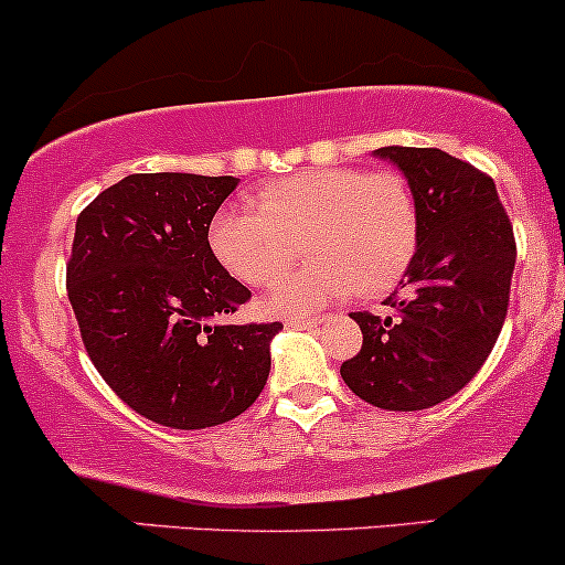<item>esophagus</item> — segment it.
<instances>
[{"instance_id":"34e87169","label":"esophagus","mask_w":565,"mask_h":565,"mask_svg":"<svg viewBox=\"0 0 565 565\" xmlns=\"http://www.w3.org/2000/svg\"><path fill=\"white\" fill-rule=\"evenodd\" d=\"M320 320H307V317H288V328H315Z\"/></svg>"}]
</instances>
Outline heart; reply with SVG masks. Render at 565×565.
<instances>
[{"label":"heart","instance_id":"obj_1","mask_svg":"<svg viewBox=\"0 0 565 565\" xmlns=\"http://www.w3.org/2000/svg\"><path fill=\"white\" fill-rule=\"evenodd\" d=\"M301 239L312 262L277 285L275 312H312L354 288L379 296L414 262L416 200L397 173L317 168L266 183L253 205H230L211 221L215 258L256 288L280 280Z\"/></svg>","mask_w":565,"mask_h":565}]
</instances>
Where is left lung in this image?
<instances>
[{"label": "left lung", "mask_w": 565, "mask_h": 565, "mask_svg": "<svg viewBox=\"0 0 565 565\" xmlns=\"http://www.w3.org/2000/svg\"><path fill=\"white\" fill-rule=\"evenodd\" d=\"M373 154L403 170L419 213V245L384 303L395 315L352 312L363 350L341 365L360 401L422 411L448 401L497 344L510 301L515 237L497 183L448 151L382 146Z\"/></svg>", "instance_id": "left-lung-1"}]
</instances>
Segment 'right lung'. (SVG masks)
<instances>
[{
  "label": "right lung",
  "mask_w": 565,
  "mask_h": 565,
  "mask_svg": "<svg viewBox=\"0 0 565 565\" xmlns=\"http://www.w3.org/2000/svg\"><path fill=\"white\" fill-rule=\"evenodd\" d=\"M234 175L136 173L77 218L66 288L104 382L136 414L205 429L248 411L280 322L226 326L250 290L213 256L207 230Z\"/></svg>",
  "instance_id": "add662e5"
}]
</instances>
